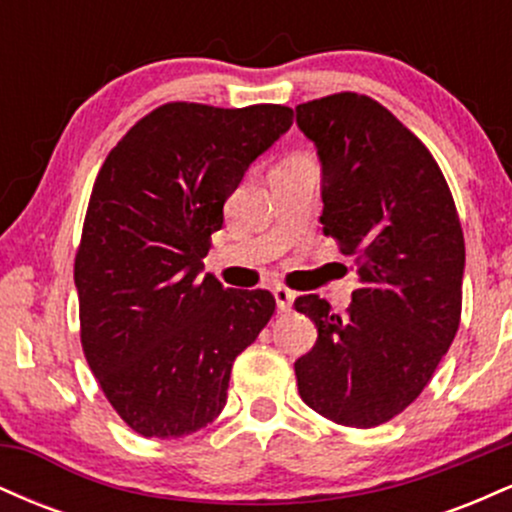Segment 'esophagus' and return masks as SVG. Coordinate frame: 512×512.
<instances>
[{"instance_id":"1","label":"esophagus","mask_w":512,"mask_h":512,"mask_svg":"<svg viewBox=\"0 0 512 512\" xmlns=\"http://www.w3.org/2000/svg\"><path fill=\"white\" fill-rule=\"evenodd\" d=\"M274 301L281 313H289L293 308V301H296V293L286 289V286H274Z\"/></svg>"}]
</instances>
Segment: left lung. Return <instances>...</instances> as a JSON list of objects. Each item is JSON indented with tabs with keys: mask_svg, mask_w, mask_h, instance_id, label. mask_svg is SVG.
Listing matches in <instances>:
<instances>
[{
	"mask_svg": "<svg viewBox=\"0 0 512 512\" xmlns=\"http://www.w3.org/2000/svg\"><path fill=\"white\" fill-rule=\"evenodd\" d=\"M322 163V231L354 255L344 315L296 298L317 342L296 361L301 399L334 424L373 428L421 395L460 327L464 236L428 149L390 110L358 93L296 108Z\"/></svg>",
	"mask_w": 512,
	"mask_h": 512,
	"instance_id": "obj_1",
	"label": "left lung"
}]
</instances>
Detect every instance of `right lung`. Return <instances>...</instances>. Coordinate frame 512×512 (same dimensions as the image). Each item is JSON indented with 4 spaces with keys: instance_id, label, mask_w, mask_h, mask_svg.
Listing matches in <instances>:
<instances>
[{
    "instance_id": "1",
    "label": "right lung",
    "mask_w": 512,
    "mask_h": 512,
    "mask_svg": "<svg viewBox=\"0 0 512 512\" xmlns=\"http://www.w3.org/2000/svg\"><path fill=\"white\" fill-rule=\"evenodd\" d=\"M291 125L284 105L168 103L105 158L74 262L81 344L144 438L211 424L233 361L274 315L272 293L223 289L202 260L245 170Z\"/></svg>"
}]
</instances>
